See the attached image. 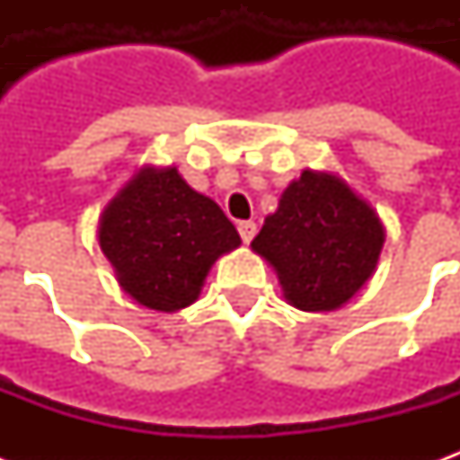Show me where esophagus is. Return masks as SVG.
<instances>
[{"label": "esophagus", "mask_w": 460, "mask_h": 460, "mask_svg": "<svg viewBox=\"0 0 460 460\" xmlns=\"http://www.w3.org/2000/svg\"><path fill=\"white\" fill-rule=\"evenodd\" d=\"M256 231H259L256 221H239V234H241V239L246 241V243L256 236Z\"/></svg>", "instance_id": "34e87169"}]
</instances>
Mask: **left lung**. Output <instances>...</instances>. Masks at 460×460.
I'll list each match as a JSON object with an SVG mask.
<instances>
[{"label":"left lung","instance_id":"1","mask_svg":"<svg viewBox=\"0 0 460 460\" xmlns=\"http://www.w3.org/2000/svg\"><path fill=\"white\" fill-rule=\"evenodd\" d=\"M385 226L375 209L335 174L305 170L251 249L276 269L298 310H335L362 288L379 259Z\"/></svg>","mask_w":460,"mask_h":460}]
</instances>
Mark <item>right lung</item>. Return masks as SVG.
Returning a JSON list of instances; mask_svg holds the SVG:
<instances>
[{
    "label": "right lung",
    "mask_w": 460,
    "mask_h": 460,
    "mask_svg": "<svg viewBox=\"0 0 460 460\" xmlns=\"http://www.w3.org/2000/svg\"><path fill=\"white\" fill-rule=\"evenodd\" d=\"M98 239L122 290L162 313L191 305L211 263L241 243L219 204L174 167L135 174L103 211Z\"/></svg>",
    "instance_id": "add662e5"
}]
</instances>
